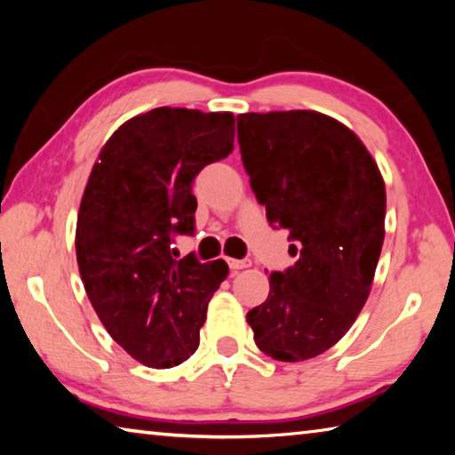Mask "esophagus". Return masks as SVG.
<instances>
[{
	"label": "esophagus",
	"mask_w": 455,
	"mask_h": 455,
	"mask_svg": "<svg viewBox=\"0 0 455 455\" xmlns=\"http://www.w3.org/2000/svg\"><path fill=\"white\" fill-rule=\"evenodd\" d=\"M230 271H241V268L251 267V259H227Z\"/></svg>",
	"instance_id": "esophagus-1"
}]
</instances>
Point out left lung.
<instances>
[{"label":"left lung","mask_w":455,"mask_h":455,"mask_svg":"<svg viewBox=\"0 0 455 455\" xmlns=\"http://www.w3.org/2000/svg\"><path fill=\"white\" fill-rule=\"evenodd\" d=\"M251 188L297 263L271 273L246 313L255 343L276 361L321 355L347 333L371 291L385 236V184L363 142L313 110L238 114Z\"/></svg>","instance_id":"1"}]
</instances>
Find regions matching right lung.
Returning <instances> with one entry per match:
<instances>
[{
	"label": "right lung",
	"mask_w": 455,
	"mask_h": 455,
	"mask_svg": "<svg viewBox=\"0 0 455 455\" xmlns=\"http://www.w3.org/2000/svg\"><path fill=\"white\" fill-rule=\"evenodd\" d=\"M235 116L154 108L100 150L84 190L76 257L96 315L136 361L168 369L198 349L225 260L176 259L174 235L195 233L192 182L233 152Z\"/></svg>",
	"instance_id": "1"
}]
</instances>
